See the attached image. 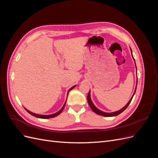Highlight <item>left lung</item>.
Returning <instances> with one entry per match:
<instances>
[{
    "instance_id": "1",
    "label": "left lung",
    "mask_w": 158,
    "mask_h": 158,
    "mask_svg": "<svg viewBox=\"0 0 158 158\" xmlns=\"http://www.w3.org/2000/svg\"><path fill=\"white\" fill-rule=\"evenodd\" d=\"M131 54H132V56L131 49ZM132 58H133L134 60H135V59H134L133 56H132ZM135 65H136V63H135ZM136 70H137V69H136ZM136 86H137V84H136V88H135V92H134V94H133V95H132V98H131V99L129 100V102L127 103V105H126V106H125V107H123V108L121 109L120 110H118V111H114V112H112V113H106V112L102 111H101V110H99V109H98L96 107H95V106H94V104L93 103V102H92V99H91V97H90V90H89V92L88 95V97H87L88 104H89V106L90 108L92 109V111H93L94 113H96V114H99V115L104 116V117H114V116H117V115H118V114H119L121 113L122 112H123L124 111H125V110L127 108V107L129 106V104L131 103V101H132V98H133V96H134V95H135V92H136Z\"/></svg>"
}]
</instances>
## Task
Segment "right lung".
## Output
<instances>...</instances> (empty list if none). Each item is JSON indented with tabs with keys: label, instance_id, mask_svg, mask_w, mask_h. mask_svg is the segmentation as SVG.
Returning <instances> with one entry per match:
<instances>
[{
	"label": "right lung",
	"instance_id": "1",
	"mask_svg": "<svg viewBox=\"0 0 158 158\" xmlns=\"http://www.w3.org/2000/svg\"><path fill=\"white\" fill-rule=\"evenodd\" d=\"M75 87H76V85H74V86H73L71 88H70V89H69L68 93H67V97H68V95H69V93L71 89H73V88H74ZM66 100L65 103H64L63 107H62V108L59 110V111H57L56 113H53V114H36V113H33V112H31L30 111H29V110H27L26 108H25V107H24V108H25V109L26 110V111H27L28 113H29L30 114H31V115L34 116V117H35L40 118H52V117H56L57 115H59V114L62 111H63V110L64 109V106H65V104H66Z\"/></svg>",
	"mask_w": 158,
	"mask_h": 158
}]
</instances>
